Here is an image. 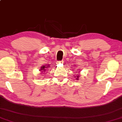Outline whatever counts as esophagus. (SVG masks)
<instances>
[{
    "label": "esophagus",
    "instance_id": "esophagus-1",
    "mask_svg": "<svg viewBox=\"0 0 122 122\" xmlns=\"http://www.w3.org/2000/svg\"><path fill=\"white\" fill-rule=\"evenodd\" d=\"M58 64H62L63 61H58Z\"/></svg>",
    "mask_w": 122,
    "mask_h": 122
}]
</instances>
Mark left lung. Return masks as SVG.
<instances>
[{"label": "left lung", "instance_id": "8db88e82", "mask_svg": "<svg viewBox=\"0 0 122 122\" xmlns=\"http://www.w3.org/2000/svg\"><path fill=\"white\" fill-rule=\"evenodd\" d=\"M75 72H77V71H75ZM79 76H79V75L77 74V76H76V77H77V78H76V79H77V80H79Z\"/></svg>", "mask_w": 122, "mask_h": 122}]
</instances>
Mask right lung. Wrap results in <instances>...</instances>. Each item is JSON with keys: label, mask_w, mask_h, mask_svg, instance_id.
Masks as SVG:
<instances>
[{"label": "right lung", "mask_w": 122, "mask_h": 122, "mask_svg": "<svg viewBox=\"0 0 122 122\" xmlns=\"http://www.w3.org/2000/svg\"><path fill=\"white\" fill-rule=\"evenodd\" d=\"M49 67H50V65H43V66H42L41 67L40 71H42V72H45V71H46V70L48 69Z\"/></svg>", "instance_id": "right-lung-1"}]
</instances>
